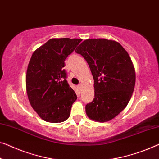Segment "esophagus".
<instances>
[{"mask_svg": "<svg viewBox=\"0 0 159 159\" xmlns=\"http://www.w3.org/2000/svg\"><path fill=\"white\" fill-rule=\"evenodd\" d=\"M82 85L81 84H78V85H77L78 89H79L80 90V89H82Z\"/></svg>", "mask_w": 159, "mask_h": 159, "instance_id": "34e87169", "label": "esophagus"}]
</instances>
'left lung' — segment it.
<instances>
[{"mask_svg":"<svg viewBox=\"0 0 159 159\" xmlns=\"http://www.w3.org/2000/svg\"><path fill=\"white\" fill-rule=\"evenodd\" d=\"M89 64L94 79L95 98L85 107L89 119L111 120L127 106L135 84V71L126 50L107 39L84 40L75 50Z\"/></svg>","mask_w":159,"mask_h":159,"instance_id":"obj_1","label":"left lung"}]
</instances>
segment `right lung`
I'll list each match as a JSON object with an SVG mask.
<instances>
[{
  "label": "right lung",
  "mask_w": 159,
  "mask_h": 159,
  "mask_svg": "<svg viewBox=\"0 0 159 159\" xmlns=\"http://www.w3.org/2000/svg\"><path fill=\"white\" fill-rule=\"evenodd\" d=\"M82 39H51L34 52L26 75L30 104L40 118L57 123L70 117L77 95L66 81L63 67Z\"/></svg>",
  "instance_id": "right-lung-1"
}]
</instances>
